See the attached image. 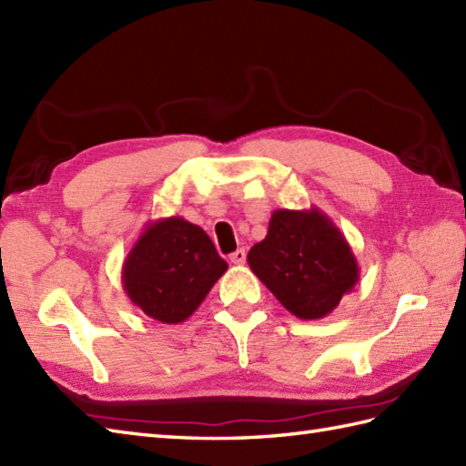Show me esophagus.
Segmentation results:
<instances>
[{
    "label": "esophagus",
    "instance_id": "34e87169",
    "mask_svg": "<svg viewBox=\"0 0 466 466\" xmlns=\"http://www.w3.org/2000/svg\"><path fill=\"white\" fill-rule=\"evenodd\" d=\"M230 262H232V264H236V266H242V264L246 262V250H244V248H240V250L232 252V254H230Z\"/></svg>",
    "mask_w": 466,
    "mask_h": 466
}]
</instances>
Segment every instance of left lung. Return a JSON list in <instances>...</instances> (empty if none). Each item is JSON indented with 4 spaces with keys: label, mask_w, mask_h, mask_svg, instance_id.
I'll use <instances>...</instances> for the list:
<instances>
[{
    "label": "left lung",
    "mask_w": 466,
    "mask_h": 466,
    "mask_svg": "<svg viewBox=\"0 0 466 466\" xmlns=\"http://www.w3.org/2000/svg\"><path fill=\"white\" fill-rule=\"evenodd\" d=\"M252 272L296 319L329 316L359 282L356 256L319 208L274 210L268 234L248 252Z\"/></svg>",
    "instance_id": "1"
}]
</instances>
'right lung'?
<instances>
[{"label":"right lung","instance_id":"add662e5","mask_svg":"<svg viewBox=\"0 0 466 466\" xmlns=\"http://www.w3.org/2000/svg\"><path fill=\"white\" fill-rule=\"evenodd\" d=\"M228 270L200 226L182 216L147 222L127 252L122 284L127 299L164 324L190 319Z\"/></svg>","mask_w":466,"mask_h":466}]
</instances>
